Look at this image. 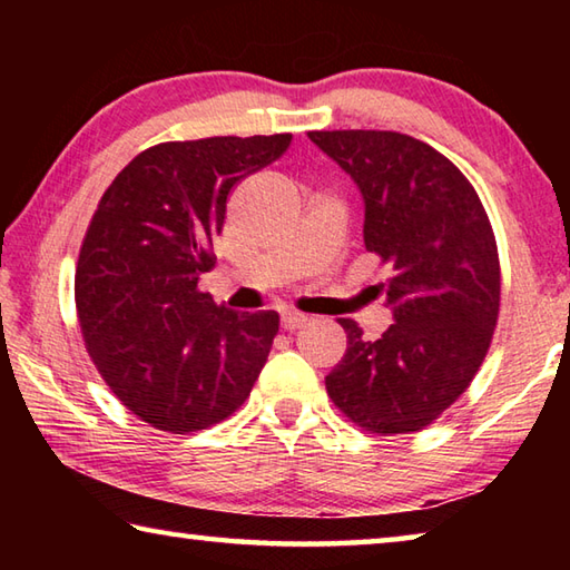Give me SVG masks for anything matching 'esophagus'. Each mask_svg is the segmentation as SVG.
Masks as SVG:
<instances>
[{
    "label": "esophagus",
    "mask_w": 570,
    "mask_h": 570,
    "mask_svg": "<svg viewBox=\"0 0 570 570\" xmlns=\"http://www.w3.org/2000/svg\"><path fill=\"white\" fill-rule=\"evenodd\" d=\"M308 322V316L302 314V312H294V308H286V312L282 314V326L286 332H296L302 330V326Z\"/></svg>",
    "instance_id": "esophagus-1"
}]
</instances>
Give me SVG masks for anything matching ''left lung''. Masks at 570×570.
<instances>
[{
    "label": "left lung",
    "instance_id": "8db88e82",
    "mask_svg": "<svg viewBox=\"0 0 570 570\" xmlns=\"http://www.w3.org/2000/svg\"><path fill=\"white\" fill-rule=\"evenodd\" d=\"M362 190L364 246L390 266L394 324L366 342L352 320L326 392L377 435L417 432L470 387L500 312V262L475 188L428 142L392 130H314Z\"/></svg>",
    "mask_w": 570,
    "mask_h": 570
}]
</instances>
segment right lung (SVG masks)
<instances>
[{
  "instance_id": "obj_1",
  "label": "right lung",
  "mask_w": 570,
  "mask_h": 570,
  "mask_svg": "<svg viewBox=\"0 0 570 570\" xmlns=\"http://www.w3.org/2000/svg\"><path fill=\"white\" fill-rule=\"evenodd\" d=\"M292 135L160 142L102 193L75 272L82 340L115 397L173 435L246 402L278 332L276 312L238 314L198 288L238 180L282 158Z\"/></svg>"
}]
</instances>
